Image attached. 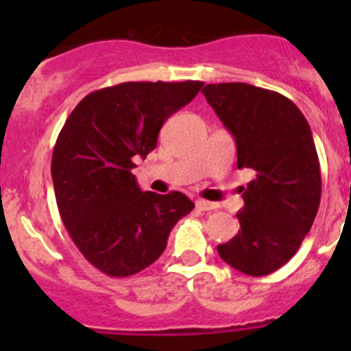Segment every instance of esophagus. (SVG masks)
Instances as JSON below:
<instances>
[{"label": "esophagus", "instance_id": "34e87169", "mask_svg": "<svg viewBox=\"0 0 351 351\" xmlns=\"http://www.w3.org/2000/svg\"><path fill=\"white\" fill-rule=\"evenodd\" d=\"M195 206H197L198 210H214V209H218V206L213 202H207V200H197L195 202Z\"/></svg>", "mask_w": 351, "mask_h": 351}]
</instances>
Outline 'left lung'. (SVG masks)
<instances>
[{
	"instance_id": "obj_1",
	"label": "left lung",
	"mask_w": 351,
	"mask_h": 351,
	"mask_svg": "<svg viewBox=\"0 0 351 351\" xmlns=\"http://www.w3.org/2000/svg\"><path fill=\"white\" fill-rule=\"evenodd\" d=\"M207 104L234 135L243 188L241 230L218 253L247 276H267L295 255L322 197L320 161L308 121L287 96L244 82L207 84Z\"/></svg>"
}]
</instances>
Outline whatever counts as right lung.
I'll use <instances>...</instances> for the list:
<instances>
[{
	"mask_svg": "<svg viewBox=\"0 0 351 351\" xmlns=\"http://www.w3.org/2000/svg\"><path fill=\"white\" fill-rule=\"evenodd\" d=\"M202 86L123 82L89 93L68 116L52 153L56 202L71 241L104 274L126 278L156 262L173 225L195 207L181 191H142L132 170Z\"/></svg>",
	"mask_w": 351,
	"mask_h": 351,
	"instance_id": "add662e5",
	"label": "right lung"
}]
</instances>
